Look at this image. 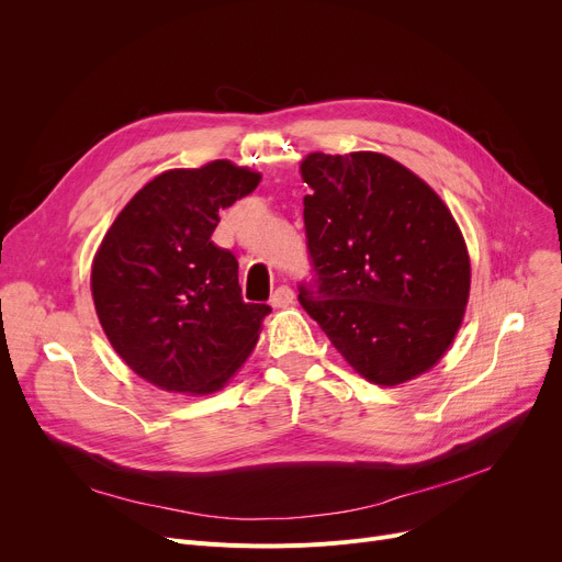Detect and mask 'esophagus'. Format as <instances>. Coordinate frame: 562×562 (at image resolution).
<instances>
[{"label": "esophagus", "mask_w": 562, "mask_h": 562, "mask_svg": "<svg viewBox=\"0 0 562 562\" xmlns=\"http://www.w3.org/2000/svg\"><path fill=\"white\" fill-rule=\"evenodd\" d=\"M293 289L291 286H286V284H280L276 291H273V296H271V305L273 307H289L291 303H293Z\"/></svg>", "instance_id": "esophagus-1"}]
</instances>
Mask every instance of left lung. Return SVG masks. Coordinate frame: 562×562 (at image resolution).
I'll return each mask as SVG.
<instances>
[{"instance_id":"1","label":"left lung","mask_w":562,"mask_h":562,"mask_svg":"<svg viewBox=\"0 0 562 562\" xmlns=\"http://www.w3.org/2000/svg\"><path fill=\"white\" fill-rule=\"evenodd\" d=\"M312 278L303 310L362 378L401 385L439 362L469 299V255L447 204L378 153L301 164Z\"/></svg>"}]
</instances>
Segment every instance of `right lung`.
<instances>
[{
  "mask_svg": "<svg viewBox=\"0 0 562 562\" xmlns=\"http://www.w3.org/2000/svg\"><path fill=\"white\" fill-rule=\"evenodd\" d=\"M259 180L229 161L166 170L117 214L93 259V301L111 346L166 392L221 390L259 339L271 307L244 303L239 261L212 241L218 212Z\"/></svg>",
  "mask_w": 562,
  "mask_h": 562,
  "instance_id": "1",
  "label": "right lung"
}]
</instances>
